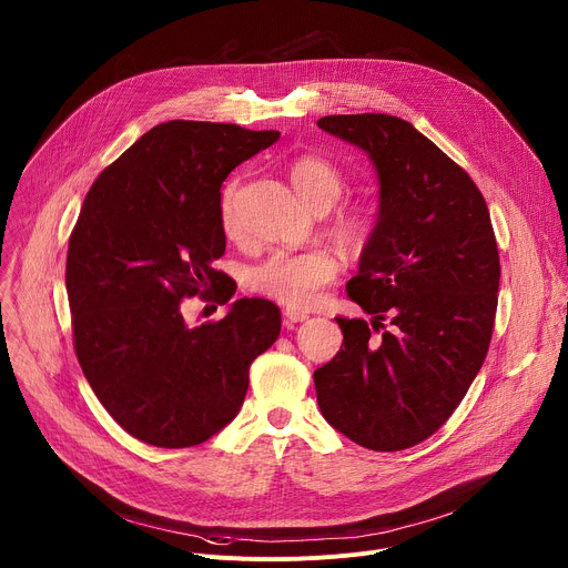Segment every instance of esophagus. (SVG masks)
<instances>
[{
  "label": "esophagus",
  "instance_id": "esophagus-1",
  "mask_svg": "<svg viewBox=\"0 0 568 568\" xmlns=\"http://www.w3.org/2000/svg\"><path fill=\"white\" fill-rule=\"evenodd\" d=\"M283 316H285V326H294V323H298V321H305V318H307V312L296 310V307H285Z\"/></svg>",
  "mask_w": 568,
  "mask_h": 568
}]
</instances>
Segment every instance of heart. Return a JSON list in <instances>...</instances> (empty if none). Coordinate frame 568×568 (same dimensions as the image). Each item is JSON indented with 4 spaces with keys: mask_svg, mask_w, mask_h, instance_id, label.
Segmentation results:
<instances>
[{
    "mask_svg": "<svg viewBox=\"0 0 568 568\" xmlns=\"http://www.w3.org/2000/svg\"><path fill=\"white\" fill-rule=\"evenodd\" d=\"M290 180L296 193L316 211L331 209L344 186L346 178L344 171L335 164V161L321 156V154H303L296 156L290 164ZM237 193L240 182L229 180L217 200V213L222 231L229 237L240 235L242 222L237 211ZM377 213L375 206L368 202L348 204L339 211L335 220V233L353 250H362L371 240L375 231ZM342 263L339 258L328 250H303V252H290V250H276L263 261L250 265L242 274V285L245 290L272 298L276 303H283L287 307H310L314 305L323 290L335 283L339 276Z\"/></svg>",
    "mask_w": 568,
    "mask_h": 568,
    "instance_id": "b5f03b06",
    "label": "heart"
}]
</instances>
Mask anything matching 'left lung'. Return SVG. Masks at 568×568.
Listing matches in <instances>:
<instances>
[{"mask_svg":"<svg viewBox=\"0 0 568 568\" xmlns=\"http://www.w3.org/2000/svg\"><path fill=\"white\" fill-rule=\"evenodd\" d=\"M316 125L364 148L379 175V220L346 285L373 321L335 316L344 348L314 371L318 409L353 443L399 452L449 420L488 355L501 276L490 211L409 121L339 114Z\"/></svg>","mask_w":568,"mask_h":568,"instance_id":"obj_1","label":"left lung"}]
</instances>
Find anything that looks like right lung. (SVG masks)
<instances>
[{"mask_svg": "<svg viewBox=\"0 0 568 568\" xmlns=\"http://www.w3.org/2000/svg\"><path fill=\"white\" fill-rule=\"evenodd\" d=\"M276 130L169 121L97 178L69 235L73 351L108 414L136 440L184 449L229 425L252 362L281 333V310L240 298L191 328L184 298L224 305L235 281L211 267L226 237L217 200L226 175L270 148Z\"/></svg>", "mask_w": 568, "mask_h": 568, "instance_id": "obj_1", "label": "right lung"}]
</instances>
